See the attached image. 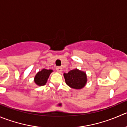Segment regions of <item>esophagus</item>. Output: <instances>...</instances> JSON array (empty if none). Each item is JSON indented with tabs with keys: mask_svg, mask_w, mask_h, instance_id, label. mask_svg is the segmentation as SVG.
<instances>
[{
	"mask_svg": "<svg viewBox=\"0 0 127 127\" xmlns=\"http://www.w3.org/2000/svg\"><path fill=\"white\" fill-rule=\"evenodd\" d=\"M56 69H57V71H59V72L61 73L62 71V68L60 67V66H57V67H56Z\"/></svg>",
	"mask_w": 127,
	"mask_h": 127,
	"instance_id": "1",
	"label": "esophagus"
}]
</instances>
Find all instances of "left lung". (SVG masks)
Wrapping results in <instances>:
<instances>
[{"label": "left lung", "mask_w": 127, "mask_h": 127, "mask_svg": "<svg viewBox=\"0 0 127 127\" xmlns=\"http://www.w3.org/2000/svg\"><path fill=\"white\" fill-rule=\"evenodd\" d=\"M64 76L66 84L71 88L80 90L85 87L87 83L86 72L78 68L70 70L68 73H64Z\"/></svg>", "instance_id": "8db88e82"}]
</instances>
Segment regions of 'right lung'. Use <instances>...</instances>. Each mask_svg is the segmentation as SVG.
Here are the masks:
<instances>
[{"instance_id":"1","label":"right lung","mask_w":127,"mask_h":127,"mask_svg":"<svg viewBox=\"0 0 127 127\" xmlns=\"http://www.w3.org/2000/svg\"><path fill=\"white\" fill-rule=\"evenodd\" d=\"M53 71V70L51 69H42L41 71H39L35 75L34 78V81L37 86H44L47 83V80L49 77L51 73Z\"/></svg>"}]
</instances>
